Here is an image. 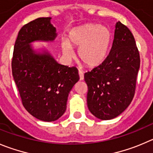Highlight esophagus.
Returning a JSON list of instances; mask_svg holds the SVG:
<instances>
[{"label":"esophagus","mask_w":153,"mask_h":153,"mask_svg":"<svg viewBox=\"0 0 153 153\" xmlns=\"http://www.w3.org/2000/svg\"><path fill=\"white\" fill-rule=\"evenodd\" d=\"M78 74H79V78L81 81H82V80H84V74H83V72L82 71H81V70H79L78 71Z\"/></svg>","instance_id":"1"}]
</instances>
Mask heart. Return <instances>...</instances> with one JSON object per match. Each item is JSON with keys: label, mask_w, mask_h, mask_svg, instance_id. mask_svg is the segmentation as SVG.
Masks as SVG:
<instances>
[{"label": "heart", "mask_w": 153, "mask_h": 153, "mask_svg": "<svg viewBox=\"0 0 153 153\" xmlns=\"http://www.w3.org/2000/svg\"><path fill=\"white\" fill-rule=\"evenodd\" d=\"M112 38L111 31L107 27L88 23L70 30L67 40L61 41V48L69 58L73 56L72 48H78V57L82 63L94 68L106 59Z\"/></svg>", "instance_id": "1"}]
</instances>
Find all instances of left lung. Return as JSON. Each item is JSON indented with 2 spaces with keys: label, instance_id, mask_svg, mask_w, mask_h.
Returning a JSON list of instances; mask_svg holds the SVG:
<instances>
[{
  "label": "left lung",
  "instance_id": "1",
  "mask_svg": "<svg viewBox=\"0 0 153 153\" xmlns=\"http://www.w3.org/2000/svg\"><path fill=\"white\" fill-rule=\"evenodd\" d=\"M140 65V53L131 31L118 21L112 47L101 65L85 74L90 112L101 120L122 114L131 104Z\"/></svg>",
  "mask_w": 153,
  "mask_h": 153
}]
</instances>
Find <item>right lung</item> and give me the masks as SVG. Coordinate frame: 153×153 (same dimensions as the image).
Instances as JSON below:
<instances>
[{
    "label": "right lung",
    "instance_id": "add662e5",
    "mask_svg": "<svg viewBox=\"0 0 153 153\" xmlns=\"http://www.w3.org/2000/svg\"><path fill=\"white\" fill-rule=\"evenodd\" d=\"M51 17L38 18L19 31L14 45L12 73L22 105L35 118L54 122L66 109L69 92L79 80L75 67L61 65L48 51L37 52L31 43L56 38Z\"/></svg>",
    "mask_w": 153,
    "mask_h": 153
}]
</instances>
